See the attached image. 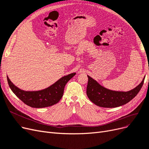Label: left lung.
<instances>
[{"label": "left lung", "instance_id": "1", "mask_svg": "<svg viewBox=\"0 0 149 149\" xmlns=\"http://www.w3.org/2000/svg\"><path fill=\"white\" fill-rule=\"evenodd\" d=\"M88 81L87 87V95L90 101L103 108H115L125 104L132 100L141 90L145 78L138 86L129 91L116 92L101 86L97 81L88 75Z\"/></svg>", "mask_w": 149, "mask_h": 149}]
</instances>
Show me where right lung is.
<instances>
[{"mask_svg":"<svg viewBox=\"0 0 149 149\" xmlns=\"http://www.w3.org/2000/svg\"><path fill=\"white\" fill-rule=\"evenodd\" d=\"M75 75V73L63 77L55 84L45 90L36 92H26L17 87L9 79V87L17 97L28 106L33 108H45L51 107L59 102L63 96L64 87L68 81Z\"/></svg>","mask_w":149,"mask_h":149,"instance_id":"obj_1","label":"right lung"}]
</instances>
